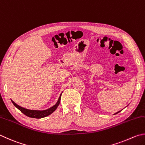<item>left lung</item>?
Masks as SVG:
<instances>
[{
    "label": "left lung",
    "instance_id": "1",
    "mask_svg": "<svg viewBox=\"0 0 145 145\" xmlns=\"http://www.w3.org/2000/svg\"><path fill=\"white\" fill-rule=\"evenodd\" d=\"M119 112H120V111H119ZM119 112H117V113H116V114H117V113H119Z\"/></svg>",
    "mask_w": 145,
    "mask_h": 145
}]
</instances>
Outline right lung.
<instances>
[{"mask_svg": "<svg viewBox=\"0 0 145 145\" xmlns=\"http://www.w3.org/2000/svg\"><path fill=\"white\" fill-rule=\"evenodd\" d=\"M61 95L60 96L58 102L56 103V104L53 106L52 107H51L48 109H47L45 110H42V111H40V110H28V109L24 108L21 107V106H19L18 105L16 104L15 102H14L12 100V102L16 107H17L19 110H20L22 113H23L24 115H26V116L29 117H32V118H36V119H40V118H43V117H47L48 116L50 115L52 112H54V111L56 110V108H57V106H59L60 102H61Z\"/></svg>", "mask_w": 145, "mask_h": 145, "instance_id": "obj_1", "label": "right lung"}]
</instances>
